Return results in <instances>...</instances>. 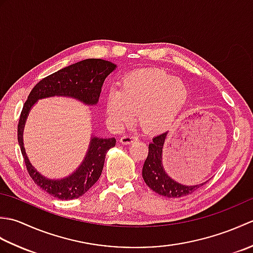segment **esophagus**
<instances>
[{
	"label": "esophagus",
	"instance_id": "esophagus-1",
	"mask_svg": "<svg viewBox=\"0 0 253 253\" xmlns=\"http://www.w3.org/2000/svg\"><path fill=\"white\" fill-rule=\"evenodd\" d=\"M135 140H137V137L136 136H132V135H124L120 139V141H121L122 144H129V143L133 142Z\"/></svg>",
	"mask_w": 253,
	"mask_h": 253
}]
</instances>
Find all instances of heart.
Returning a JSON list of instances; mask_svg holds the SVG:
<instances>
[{"mask_svg":"<svg viewBox=\"0 0 253 253\" xmlns=\"http://www.w3.org/2000/svg\"><path fill=\"white\" fill-rule=\"evenodd\" d=\"M188 100V89L179 80L160 69L126 75L118 91L106 95L105 110L116 129L130 125L140 112L143 129L160 133L174 125Z\"/></svg>","mask_w":253,"mask_h":253,"instance_id":"obj_1","label":"heart"}]
</instances>
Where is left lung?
<instances>
[{"label":"left lung","instance_id":"left-lung-1","mask_svg":"<svg viewBox=\"0 0 253 253\" xmlns=\"http://www.w3.org/2000/svg\"><path fill=\"white\" fill-rule=\"evenodd\" d=\"M168 132L154 137L149 144L148 157L144 161L142 177L146 184L159 195L168 198H180L195 192L206 182L195 186H186L171 179L165 173L162 165V149Z\"/></svg>","mask_w":253,"mask_h":253}]
</instances>
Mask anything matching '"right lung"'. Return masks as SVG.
I'll return each instance as SVG.
<instances>
[{
  "label": "right lung",
  "instance_id": "add662e5",
  "mask_svg": "<svg viewBox=\"0 0 253 253\" xmlns=\"http://www.w3.org/2000/svg\"><path fill=\"white\" fill-rule=\"evenodd\" d=\"M115 67V64L102 60V58H88V60L80 61L62 68L58 72L44 77L32 88L21 110L17 128V138L27 171L31 179L42 190L60 200L77 199L87 192L98 181L103 169L107 150L115 146L116 140L115 138L103 139L93 137L91 139L89 151L83 164L74 174L60 180L46 179L32 168L25 152L23 131L27 115L31 106L38 100L53 95L73 96L85 104H96L105 78L114 71Z\"/></svg>",
  "mask_w": 253,
  "mask_h": 253
}]
</instances>
